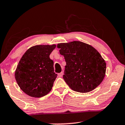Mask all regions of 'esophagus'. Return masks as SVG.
<instances>
[{"label": "esophagus", "mask_w": 125, "mask_h": 125, "mask_svg": "<svg viewBox=\"0 0 125 125\" xmlns=\"http://www.w3.org/2000/svg\"><path fill=\"white\" fill-rule=\"evenodd\" d=\"M63 72H62L61 73H60L58 74V76L59 77H62L63 76Z\"/></svg>", "instance_id": "1"}]
</instances>
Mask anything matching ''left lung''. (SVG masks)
<instances>
[{
	"label": "left lung",
	"mask_w": 125,
	"mask_h": 125,
	"mask_svg": "<svg viewBox=\"0 0 125 125\" xmlns=\"http://www.w3.org/2000/svg\"><path fill=\"white\" fill-rule=\"evenodd\" d=\"M57 47L66 62L63 78L71 89L87 93L100 84L106 63L95 48L78 41L58 44Z\"/></svg>",
	"instance_id": "obj_1"
}]
</instances>
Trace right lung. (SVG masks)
I'll return each instance as SVG.
<instances>
[{"mask_svg": "<svg viewBox=\"0 0 125 125\" xmlns=\"http://www.w3.org/2000/svg\"><path fill=\"white\" fill-rule=\"evenodd\" d=\"M56 45H38L25 52L15 72L22 91L31 97H41L51 91L57 77L50 55Z\"/></svg>", "mask_w": 125, "mask_h": 125, "instance_id": "1", "label": "right lung"}]
</instances>
